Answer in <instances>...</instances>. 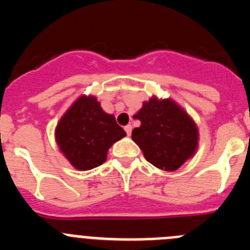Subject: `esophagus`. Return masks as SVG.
<instances>
[{"mask_svg":"<svg viewBox=\"0 0 250 250\" xmlns=\"http://www.w3.org/2000/svg\"><path fill=\"white\" fill-rule=\"evenodd\" d=\"M124 129H125V131H126L127 135H131V130H132L131 125H126V126L124 127Z\"/></svg>","mask_w":250,"mask_h":250,"instance_id":"esophagus-1","label":"esophagus"}]
</instances>
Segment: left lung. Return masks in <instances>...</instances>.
I'll return each mask as SVG.
<instances>
[{
  "instance_id": "left-lung-1",
  "label": "left lung",
  "mask_w": 250,
  "mask_h": 250,
  "mask_svg": "<svg viewBox=\"0 0 250 250\" xmlns=\"http://www.w3.org/2000/svg\"><path fill=\"white\" fill-rule=\"evenodd\" d=\"M141 125L131 138L150 164L174 171L195 154L198 127L193 119L173 100L151 98L134 116Z\"/></svg>"
}]
</instances>
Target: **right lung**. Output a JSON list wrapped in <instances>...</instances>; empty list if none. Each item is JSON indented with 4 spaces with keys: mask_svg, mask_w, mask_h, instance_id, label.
I'll list each match as a JSON object with an SVG mask.
<instances>
[{
    "mask_svg": "<svg viewBox=\"0 0 250 250\" xmlns=\"http://www.w3.org/2000/svg\"><path fill=\"white\" fill-rule=\"evenodd\" d=\"M56 143L72 167L90 170L106 161L110 146L126 136L114 115L106 114L95 96H81L59 121Z\"/></svg>",
    "mask_w": 250,
    "mask_h": 250,
    "instance_id": "right-lung-1",
    "label": "right lung"
}]
</instances>
